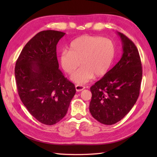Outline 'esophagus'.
<instances>
[{"instance_id": "esophagus-1", "label": "esophagus", "mask_w": 157, "mask_h": 157, "mask_svg": "<svg viewBox=\"0 0 157 157\" xmlns=\"http://www.w3.org/2000/svg\"><path fill=\"white\" fill-rule=\"evenodd\" d=\"M85 87L83 86V85H79V84H77L75 85V89H76V91L79 92V91H81L82 90L84 89Z\"/></svg>"}]
</instances>
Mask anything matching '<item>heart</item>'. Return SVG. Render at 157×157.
Listing matches in <instances>:
<instances>
[{"mask_svg": "<svg viewBox=\"0 0 157 157\" xmlns=\"http://www.w3.org/2000/svg\"><path fill=\"white\" fill-rule=\"evenodd\" d=\"M115 57V46L111 40L98 36L84 35L71 42L69 50H65L60 57L63 68L72 73L81 64L82 67L73 74L71 79L83 84L95 76L107 73Z\"/></svg>", "mask_w": 157, "mask_h": 157, "instance_id": "b5f03b06", "label": "heart"}]
</instances>
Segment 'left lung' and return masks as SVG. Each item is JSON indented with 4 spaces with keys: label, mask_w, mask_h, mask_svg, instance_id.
I'll return each instance as SVG.
<instances>
[{
    "label": "left lung",
    "mask_w": 157,
    "mask_h": 157,
    "mask_svg": "<svg viewBox=\"0 0 157 157\" xmlns=\"http://www.w3.org/2000/svg\"><path fill=\"white\" fill-rule=\"evenodd\" d=\"M118 34L123 46L121 59L90 89V113L108 125L122 120L132 109L139 98L143 75L137 48L123 34Z\"/></svg>",
    "instance_id": "obj_1"
}]
</instances>
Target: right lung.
<instances>
[{
    "instance_id": "right-lung-1",
    "label": "right lung",
    "mask_w": 157,
    "mask_h": 157,
    "mask_svg": "<svg viewBox=\"0 0 157 157\" xmlns=\"http://www.w3.org/2000/svg\"><path fill=\"white\" fill-rule=\"evenodd\" d=\"M64 35L56 30L37 33L16 62L18 95L31 115L47 125L56 124L66 116L76 92L75 85L59 69L57 44Z\"/></svg>"
}]
</instances>
